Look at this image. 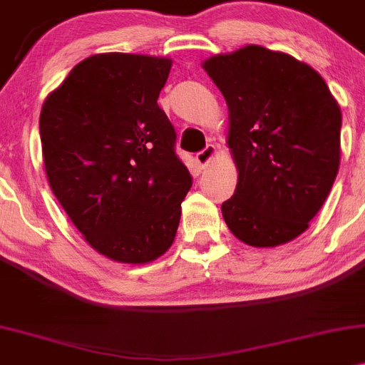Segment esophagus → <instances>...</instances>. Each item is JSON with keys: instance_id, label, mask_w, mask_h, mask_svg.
<instances>
[{"instance_id": "esophagus-1", "label": "esophagus", "mask_w": 365, "mask_h": 365, "mask_svg": "<svg viewBox=\"0 0 365 365\" xmlns=\"http://www.w3.org/2000/svg\"><path fill=\"white\" fill-rule=\"evenodd\" d=\"M215 153H217V148L214 146V144H207L205 148H203L202 151L197 153V162L200 163V167L205 168L207 165L210 163V160L214 158Z\"/></svg>"}]
</instances>
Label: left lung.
<instances>
[{
	"instance_id": "obj_1",
	"label": "left lung",
	"mask_w": 365,
	"mask_h": 365,
	"mask_svg": "<svg viewBox=\"0 0 365 365\" xmlns=\"http://www.w3.org/2000/svg\"><path fill=\"white\" fill-rule=\"evenodd\" d=\"M203 69L230 109L238 168L221 205L230 231L254 247L299 237L338 175L341 109L331 90L304 62L259 45L210 57Z\"/></svg>"
}]
</instances>
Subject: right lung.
<instances>
[{"label":"right lung","instance_id":"right-lung-1","mask_svg":"<svg viewBox=\"0 0 365 365\" xmlns=\"http://www.w3.org/2000/svg\"><path fill=\"white\" fill-rule=\"evenodd\" d=\"M170 58L99 53L46 97L40 135L46 178L97 252L143 264L172 245L193 178L160 108Z\"/></svg>","mask_w":365,"mask_h":365}]
</instances>
